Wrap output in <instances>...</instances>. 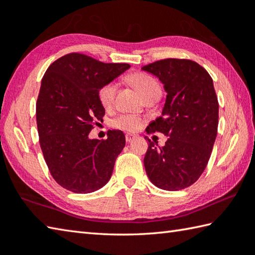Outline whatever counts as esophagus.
Here are the masks:
<instances>
[{"mask_svg": "<svg viewBox=\"0 0 255 255\" xmlns=\"http://www.w3.org/2000/svg\"><path fill=\"white\" fill-rule=\"evenodd\" d=\"M133 139H134V136H133V134H126V141H127V142H130V141H132Z\"/></svg>", "mask_w": 255, "mask_h": 255, "instance_id": "34e87169", "label": "esophagus"}]
</instances>
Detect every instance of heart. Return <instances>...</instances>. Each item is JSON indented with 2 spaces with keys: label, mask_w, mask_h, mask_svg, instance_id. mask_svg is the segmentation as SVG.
<instances>
[{
  "label": "heart",
  "mask_w": 255,
  "mask_h": 255,
  "mask_svg": "<svg viewBox=\"0 0 255 255\" xmlns=\"http://www.w3.org/2000/svg\"><path fill=\"white\" fill-rule=\"evenodd\" d=\"M128 81L142 95L144 101L155 95L161 94V88L152 75L145 72H134L128 75ZM116 94V84L114 82H108L102 85L99 90V100L104 107L112 106ZM142 118L134 115H124L118 116L113 121V126L125 131H136L142 126Z\"/></svg>",
  "instance_id": "heart-1"
}]
</instances>
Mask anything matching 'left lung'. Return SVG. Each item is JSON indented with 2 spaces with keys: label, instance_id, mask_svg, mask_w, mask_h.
Returning <instances> with one entry per match:
<instances>
[{
  "label": "left lung",
  "instance_id": "left-lung-1",
  "mask_svg": "<svg viewBox=\"0 0 255 255\" xmlns=\"http://www.w3.org/2000/svg\"><path fill=\"white\" fill-rule=\"evenodd\" d=\"M164 85L162 115L149 124L148 133L169 137L164 147L149 141L143 163L149 180L165 191L191 186L207 166L217 136L219 104L213 79L197 62L163 59L142 67Z\"/></svg>",
  "mask_w": 255,
  "mask_h": 255
}]
</instances>
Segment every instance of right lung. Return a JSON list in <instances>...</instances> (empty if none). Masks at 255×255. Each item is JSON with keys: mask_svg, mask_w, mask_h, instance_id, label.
Segmentation results:
<instances>
[{"mask_svg": "<svg viewBox=\"0 0 255 255\" xmlns=\"http://www.w3.org/2000/svg\"><path fill=\"white\" fill-rule=\"evenodd\" d=\"M129 68L72 52L51 63L41 80L36 104L40 148L52 177L68 191L88 194L110 181L125 134L111 130L106 140H97L89 133L105 115L100 88Z\"/></svg>", "mask_w": 255, "mask_h": 255, "instance_id": "obj_1", "label": "right lung"}]
</instances>
